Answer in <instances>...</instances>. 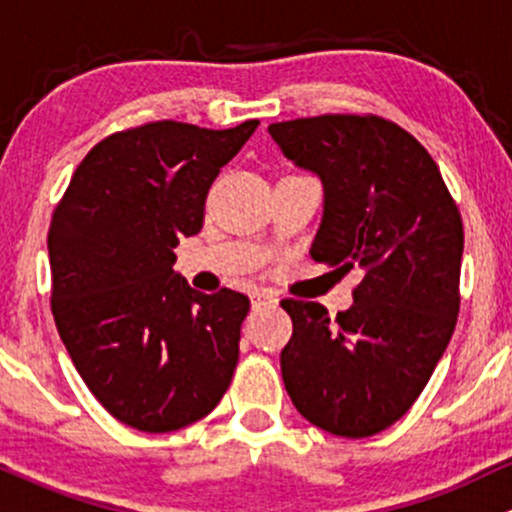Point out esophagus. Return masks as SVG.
Wrapping results in <instances>:
<instances>
[{
	"label": "esophagus",
	"mask_w": 512,
	"mask_h": 512,
	"mask_svg": "<svg viewBox=\"0 0 512 512\" xmlns=\"http://www.w3.org/2000/svg\"><path fill=\"white\" fill-rule=\"evenodd\" d=\"M276 303H279V298H276L274 291L269 289L252 291V305H255V308H262V305H276Z\"/></svg>",
	"instance_id": "1"
}]
</instances>
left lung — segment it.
I'll return each instance as SVG.
<instances>
[{"label":"left lung","instance_id":"8db88e82","mask_svg":"<svg viewBox=\"0 0 512 512\" xmlns=\"http://www.w3.org/2000/svg\"><path fill=\"white\" fill-rule=\"evenodd\" d=\"M296 166L325 185L310 257L361 269L354 305L284 298L281 351L291 402L310 424L368 438L411 409L448 349L460 313L462 216L431 154L380 115H317L269 125Z\"/></svg>","mask_w":512,"mask_h":512}]
</instances>
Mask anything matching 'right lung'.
Segmentation results:
<instances>
[{"instance_id":"add662e5","label":"right lung","mask_w":512,"mask_h":512,"mask_svg":"<svg viewBox=\"0 0 512 512\" xmlns=\"http://www.w3.org/2000/svg\"><path fill=\"white\" fill-rule=\"evenodd\" d=\"M257 125L158 120L110 134L52 211L57 332L93 397L137 431L195 424L231 385L250 298L190 289L173 250L202 231L211 182Z\"/></svg>"}]
</instances>
